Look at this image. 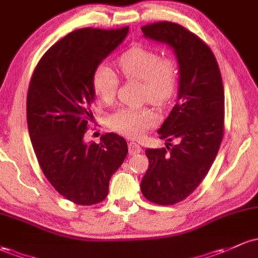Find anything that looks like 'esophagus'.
Returning a JSON list of instances; mask_svg holds the SVG:
<instances>
[{
	"mask_svg": "<svg viewBox=\"0 0 258 258\" xmlns=\"http://www.w3.org/2000/svg\"><path fill=\"white\" fill-rule=\"evenodd\" d=\"M141 151H143V149H141V146L138 143H133V141H132V143L129 144V152L132 155L140 154Z\"/></svg>",
	"mask_w": 258,
	"mask_h": 258,
	"instance_id": "1",
	"label": "esophagus"
}]
</instances>
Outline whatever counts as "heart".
Here are the masks:
<instances>
[{"instance_id": "1", "label": "heart", "mask_w": 258, "mask_h": 258, "mask_svg": "<svg viewBox=\"0 0 258 258\" xmlns=\"http://www.w3.org/2000/svg\"><path fill=\"white\" fill-rule=\"evenodd\" d=\"M117 63L124 79L141 82V101L162 107L176 92L178 71L171 57L160 56L152 49L134 46L123 52ZM92 87L99 99L112 103L119 87L117 74L107 63H99L92 74ZM156 123L157 115L146 106L119 108L108 118L110 129L132 139L140 138Z\"/></svg>"}]
</instances>
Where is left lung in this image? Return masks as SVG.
I'll use <instances>...</instances> for the list:
<instances>
[{
	"label": "left lung",
	"mask_w": 258,
	"mask_h": 258,
	"mask_svg": "<svg viewBox=\"0 0 258 258\" xmlns=\"http://www.w3.org/2000/svg\"><path fill=\"white\" fill-rule=\"evenodd\" d=\"M141 30L172 46L179 65L178 99L157 132L168 145L146 149L150 163L140 185L148 201L173 206L195 192L217 157L224 137L223 79L209 46L181 24L156 22Z\"/></svg>",
	"instance_id": "8db88e82"
}]
</instances>
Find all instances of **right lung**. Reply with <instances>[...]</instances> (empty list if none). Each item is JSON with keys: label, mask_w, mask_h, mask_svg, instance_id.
<instances>
[{"label": "right lung", "mask_w": 258, "mask_h": 258, "mask_svg": "<svg viewBox=\"0 0 258 258\" xmlns=\"http://www.w3.org/2000/svg\"><path fill=\"white\" fill-rule=\"evenodd\" d=\"M117 29L81 28L69 33L41 56L27 95V123L35 156L50 184L80 206L101 203L113 173L128 154L124 138L106 133L86 144L93 114L92 74L128 34Z\"/></svg>", "instance_id": "add662e5"}]
</instances>
